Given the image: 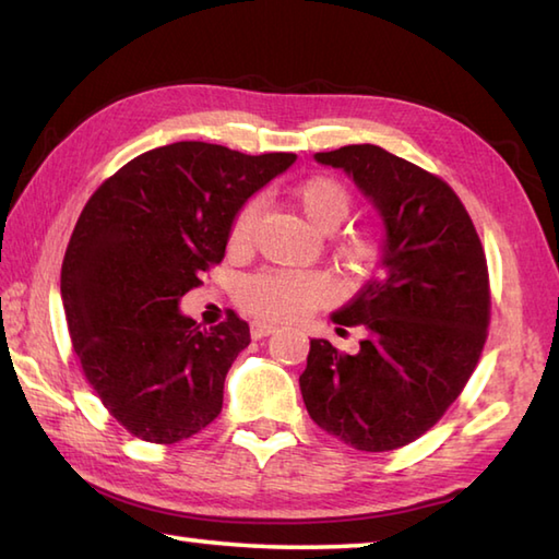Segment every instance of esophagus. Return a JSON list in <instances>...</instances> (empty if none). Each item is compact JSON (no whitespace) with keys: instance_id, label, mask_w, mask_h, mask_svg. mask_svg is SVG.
<instances>
[{"instance_id":"esophagus-1","label":"esophagus","mask_w":559,"mask_h":559,"mask_svg":"<svg viewBox=\"0 0 559 559\" xmlns=\"http://www.w3.org/2000/svg\"><path fill=\"white\" fill-rule=\"evenodd\" d=\"M249 330H251V336H254V338H264V336H269V334H273V332H276V326H273V324H269V322H261V320H254V322H251V326H249Z\"/></svg>"}]
</instances>
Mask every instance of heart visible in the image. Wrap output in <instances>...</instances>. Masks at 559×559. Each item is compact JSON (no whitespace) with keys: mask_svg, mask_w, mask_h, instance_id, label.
<instances>
[{"mask_svg":"<svg viewBox=\"0 0 559 559\" xmlns=\"http://www.w3.org/2000/svg\"><path fill=\"white\" fill-rule=\"evenodd\" d=\"M293 199L298 203L302 215L317 227L330 233V229L342 225L348 213H352V193L346 186L317 174L300 181L293 189ZM259 217V201H249L242 207L229 229V245L233 249H245L249 237L254 233ZM338 254L354 269H366L380 257V237L376 233H354L348 235ZM326 283L320 273L312 271H288V269H264L247 276L237 288V298L249 312L264 320H298L300 314L308 312L312 305L324 300Z\"/></svg>","mask_w":559,"mask_h":559,"instance_id":"obj_1","label":"heart"}]
</instances>
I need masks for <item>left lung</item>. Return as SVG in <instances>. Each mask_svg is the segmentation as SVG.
I'll use <instances>...</instances> for the list:
<instances>
[{
  "label": "left lung",
  "instance_id": "obj_1",
  "mask_svg": "<svg viewBox=\"0 0 559 559\" xmlns=\"http://www.w3.org/2000/svg\"><path fill=\"white\" fill-rule=\"evenodd\" d=\"M385 225L378 273L332 314L364 326L342 354L312 338L300 392L312 421L366 453L417 441L461 395L485 348L489 276L465 205L443 179L378 145L317 152Z\"/></svg>",
  "mask_w": 559,
  "mask_h": 559
}]
</instances>
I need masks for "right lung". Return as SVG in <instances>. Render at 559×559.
Returning <instances> with one entry per match:
<instances>
[{"mask_svg": "<svg viewBox=\"0 0 559 559\" xmlns=\"http://www.w3.org/2000/svg\"><path fill=\"white\" fill-rule=\"evenodd\" d=\"M293 162L174 142L130 159L86 201L62 261L64 317L86 380L138 439L179 443L221 414L249 324L229 310L201 330L179 300L223 261L239 207Z\"/></svg>", "mask_w": 559, "mask_h": 559, "instance_id": "1", "label": "right lung"}]
</instances>
